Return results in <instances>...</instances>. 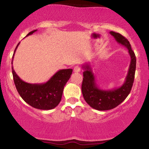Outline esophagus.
Listing matches in <instances>:
<instances>
[{
	"label": "esophagus",
	"mask_w": 149,
	"mask_h": 149,
	"mask_svg": "<svg viewBox=\"0 0 149 149\" xmlns=\"http://www.w3.org/2000/svg\"><path fill=\"white\" fill-rule=\"evenodd\" d=\"M73 71L75 73H78L80 71V67L79 66H76L74 68H73Z\"/></svg>",
	"instance_id": "esophagus-1"
}]
</instances>
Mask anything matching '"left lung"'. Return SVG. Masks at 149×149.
<instances>
[{
  "instance_id": "1",
  "label": "left lung",
  "mask_w": 149,
  "mask_h": 149,
  "mask_svg": "<svg viewBox=\"0 0 149 149\" xmlns=\"http://www.w3.org/2000/svg\"><path fill=\"white\" fill-rule=\"evenodd\" d=\"M110 34L114 37L117 42L127 47L131 61L124 83L119 88L113 90H102L99 88L90 64L83 65L82 68L84 69L82 83L83 96L90 107L99 111L110 110L125 100L131 91L136 70V57L127 39L114 31H110Z\"/></svg>"
}]
</instances>
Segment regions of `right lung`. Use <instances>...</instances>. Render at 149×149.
Instances as JSON below:
<instances>
[{"mask_svg": "<svg viewBox=\"0 0 149 149\" xmlns=\"http://www.w3.org/2000/svg\"><path fill=\"white\" fill-rule=\"evenodd\" d=\"M36 31L29 32L26 36L31 35ZM19 44V42L17 45L15 52ZM12 70L15 87L22 98L32 107L41 110H50L59 104L65 85L69 80L73 71L71 69L59 70L46 83L31 84L23 81L15 73L13 66Z\"/></svg>", "mask_w": 149, "mask_h": 149, "instance_id": "1", "label": "right lung"}]
</instances>
